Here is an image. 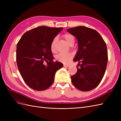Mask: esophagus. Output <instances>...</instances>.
Returning <instances> with one entry per match:
<instances>
[{
    "mask_svg": "<svg viewBox=\"0 0 121 121\" xmlns=\"http://www.w3.org/2000/svg\"><path fill=\"white\" fill-rule=\"evenodd\" d=\"M64 67H65V68H68L69 67V65H66V64H64Z\"/></svg>",
    "mask_w": 121,
    "mask_h": 121,
    "instance_id": "34e87169",
    "label": "esophagus"
}]
</instances>
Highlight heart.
Masks as SVG:
<instances>
[{
  "mask_svg": "<svg viewBox=\"0 0 121 121\" xmlns=\"http://www.w3.org/2000/svg\"><path fill=\"white\" fill-rule=\"evenodd\" d=\"M63 37L69 45L72 46L75 42L74 36L70 33H65L63 35ZM57 37H54L50 44V49L52 52H56V44ZM73 57L71 53H60L56 57L57 61L63 63H68Z\"/></svg>",
  "mask_w": 121,
  "mask_h": 121,
  "instance_id": "obj_1",
  "label": "heart"
}]
</instances>
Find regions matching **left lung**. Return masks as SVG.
I'll return each instance as SVG.
<instances>
[{
	"instance_id": "obj_1",
	"label": "left lung",
	"mask_w": 121,
	"mask_h": 121,
	"mask_svg": "<svg viewBox=\"0 0 121 121\" xmlns=\"http://www.w3.org/2000/svg\"><path fill=\"white\" fill-rule=\"evenodd\" d=\"M67 32L75 36L78 43L74 61H79V64L71 81L80 90L90 91L99 84L104 76L108 60L107 45L94 29L78 26L67 29Z\"/></svg>"
}]
</instances>
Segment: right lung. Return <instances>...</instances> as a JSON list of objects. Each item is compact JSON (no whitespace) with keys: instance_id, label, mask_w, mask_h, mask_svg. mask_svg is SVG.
I'll return each instance as SVG.
<instances>
[{"instance_id":"obj_1","label":"right lung","mask_w":121,"mask_h":121,"mask_svg":"<svg viewBox=\"0 0 121 121\" xmlns=\"http://www.w3.org/2000/svg\"><path fill=\"white\" fill-rule=\"evenodd\" d=\"M63 28L40 26L26 32L17 43L16 61L20 74L31 88L42 91L54 82L63 64L53 61L50 44ZM47 63L45 65L43 63Z\"/></svg>"}]
</instances>
